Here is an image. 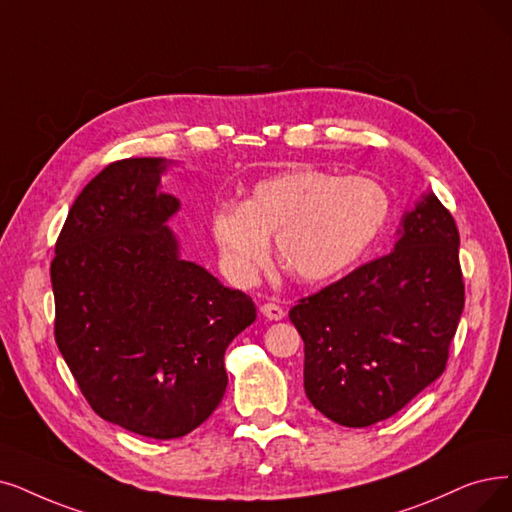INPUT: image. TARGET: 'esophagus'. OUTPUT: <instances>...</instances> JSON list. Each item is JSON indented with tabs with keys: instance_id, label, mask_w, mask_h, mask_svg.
<instances>
[{
	"instance_id": "esophagus-1",
	"label": "esophagus",
	"mask_w": 512,
	"mask_h": 512,
	"mask_svg": "<svg viewBox=\"0 0 512 512\" xmlns=\"http://www.w3.org/2000/svg\"><path fill=\"white\" fill-rule=\"evenodd\" d=\"M260 313L267 317L269 321H281L283 317H285V311L281 309L279 304H275V302H267V304H262L260 306Z\"/></svg>"
}]
</instances>
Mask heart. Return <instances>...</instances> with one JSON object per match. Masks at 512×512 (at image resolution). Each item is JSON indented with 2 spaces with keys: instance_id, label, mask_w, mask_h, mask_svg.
I'll return each mask as SVG.
<instances>
[{
  "instance_id": "1",
  "label": "heart",
  "mask_w": 512,
  "mask_h": 512,
  "mask_svg": "<svg viewBox=\"0 0 512 512\" xmlns=\"http://www.w3.org/2000/svg\"><path fill=\"white\" fill-rule=\"evenodd\" d=\"M391 212V199L376 180L298 168L264 178L243 203L222 201L208 227L220 264L235 283H252L277 256L306 283L330 281L370 250Z\"/></svg>"
}]
</instances>
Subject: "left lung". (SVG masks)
Wrapping results in <instances>:
<instances>
[{"label":"left lung","instance_id":"8db88e82","mask_svg":"<svg viewBox=\"0 0 512 512\" xmlns=\"http://www.w3.org/2000/svg\"><path fill=\"white\" fill-rule=\"evenodd\" d=\"M391 254L302 298L304 391L325 418L363 428L395 416L445 370L464 309L456 222L426 191Z\"/></svg>","mask_w":512,"mask_h":512}]
</instances>
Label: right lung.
<instances>
[{
	"label": "right lung",
	"instance_id": "1",
	"mask_svg": "<svg viewBox=\"0 0 512 512\" xmlns=\"http://www.w3.org/2000/svg\"><path fill=\"white\" fill-rule=\"evenodd\" d=\"M163 157L111 163L79 193L56 241V344L92 410L151 439L206 422L227 391L224 353L256 319L250 296L182 258Z\"/></svg>",
	"mask_w": 512,
	"mask_h": 512
}]
</instances>
